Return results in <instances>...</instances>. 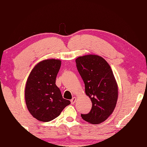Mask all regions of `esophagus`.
<instances>
[{"label": "esophagus", "mask_w": 147, "mask_h": 147, "mask_svg": "<svg viewBox=\"0 0 147 147\" xmlns=\"http://www.w3.org/2000/svg\"><path fill=\"white\" fill-rule=\"evenodd\" d=\"M76 100V97H73V98L71 99V104H74V103H75Z\"/></svg>", "instance_id": "obj_1"}]
</instances>
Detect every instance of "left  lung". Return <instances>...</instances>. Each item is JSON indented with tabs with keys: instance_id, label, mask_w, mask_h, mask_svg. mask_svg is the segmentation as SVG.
Returning a JSON list of instances; mask_svg holds the SVG:
<instances>
[{
	"instance_id": "1",
	"label": "left lung",
	"mask_w": 147,
	"mask_h": 147,
	"mask_svg": "<svg viewBox=\"0 0 147 147\" xmlns=\"http://www.w3.org/2000/svg\"><path fill=\"white\" fill-rule=\"evenodd\" d=\"M76 67L85 84L86 94L92 108L88 114H81L91 124L106 121L113 113L118 98V87L112 70L102 57L89 54L76 59Z\"/></svg>"
}]
</instances>
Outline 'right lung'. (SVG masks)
Masks as SVG:
<instances>
[{"label":"right lung","mask_w":147,"mask_h":147,"mask_svg":"<svg viewBox=\"0 0 147 147\" xmlns=\"http://www.w3.org/2000/svg\"><path fill=\"white\" fill-rule=\"evenodd\" d=\"M61 67L59 59L41 61L32 69L25 87L26 104L34 118L49 122L59 115L71 102L64 99L56 85V78Z\"/></svg>","instance_id":"obj_1"}]
</instances>
